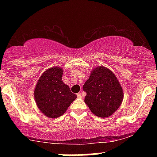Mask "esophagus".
Returning <instances> with one entry per match:
<instances>
[{
  "label": "esophagus",
  "mask_w": 157,
  "mask_h": 157,
  "mask_svg": "<svg viewBox=\"0 0 157 157\" xmlns=\"http://www.w3.org/2000/svg\"><path fill=\"white\" fill-rule=\"evenodd\" d=\"M77 97H79V98H82V94H81L80 92L77 93Z\"/></svg>",
  "instance_id": "obj_1"
}]
</instances>
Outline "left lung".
Masks as SVG:
<instances>
[{"label":"left lung","mask_w":157,"mask_h":157,"mask_svg":"<svg viewBox=\"0 0 157 157\" xmlns=\"http://www.w3.org/2000/svg\"><path fill=\"white\" fill-rule=\"evenodd\" d=\"M82 88L86 92L85 102L97 117L111 116L121 105L123 89L114 74L105 66H99L91 70Z\"/></svg>","instance_id":"1"}]
</instances>
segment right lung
<instances>
[{
    "label": "right lung",
    "instance_id": "right-lung-1",
    "mask_svg": "<svg viewBox=\"0 0 157 157\" xmlns=\"http://www.w3.org/2000/svg\"><path fill=\"white\" fill-rule=\"evenodd\" d=\"M63 69L58 66L48 68L40 77L34 91L37 108L45 116L57 118L66 112L77 95L62 80Z\"/></svg>",
    "mask_w": 157,
    "mask_h": 157
}]
</instances>
